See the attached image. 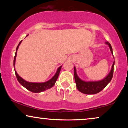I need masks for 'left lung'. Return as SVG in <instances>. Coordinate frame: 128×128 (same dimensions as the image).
Returning <instances> with one entry per match:
<instances>
[{
	"label": "left lung",
	"instance_id": "8db88e82",
	"mask_svg": "<svg viewBox=\"0 0 128 128\" xmlns=\"http://www.w3.org/2000/svg\"><path fill=\"white\" fill-rule=\"evenodd\" d=\"M106 44L109 45L111 53L113 55L112 48L111 44L108 42H106ZM114 64L115 61L112 64V66L111 70L109 74H108V76L103 80L98 82H84L83 80H82L78 78V74H77L76 68L74 67V79L78 90L80 92L85 94H95L101 92L108 84V83L111 81L112 78Z\"/></svg>",
	"mask_w": 128,
	"mask_h": 128
}]
</instances>
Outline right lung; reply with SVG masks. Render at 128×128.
I'll list each match as a JSON object with an SVG mask.
<instances>
[{"label":"right lung","instance_id":"obj_1","mask_svg":"<svg viewBox=\"0 0 128 128\" xmlns=\"http://www.w3.org/2000/svg\"><path fill=\"white\" fill-rule=\"evenodd\" d=\"M22 41L19 43V44L17 47L16 49V52L15 56L14 58V67L15 68V62H16V55H17V50H18V47L20 46V44L22 43ZM61 68H62V66L60 67H59L57 70L56 73L55 74L53 78H52L49 81L45 82V83H30V82H28L26 80H24L23 78H22L21 77L19 76V75L17 74V72L15 70V73L16 75L17 80H18L19 83H20L21 84H22V86L25 87L26 88H27V90H28L30 92H35V93H38V92H44V91L48 90V89H50L52 88V87L55 85V84L56 82L59 77V74L60 73Z\"/></svg>","mask_w":128,"mask_h":128}]
</instances>
